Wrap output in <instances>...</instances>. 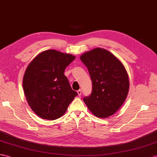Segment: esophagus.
Listing matches in <instances>:
<instances>
[{"label":"esophagus","instance_id":"34e87169","mask_svg":"<svg viewBox=\"0 0 157 157\" xmlns=\"http://www.w3.org/2000/svg\"><path fill=\"white\" fill-rule=\"evenodd\" d=\"M78 95L79 96H80L82 95V90H78Z\"/></svg>","mask_w":157,"mask_h":157}]
</instances>
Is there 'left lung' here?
<instances>
[{
    "label": "left lung",
    "mask_w": 157,
    "mask_h": 157,
    "mask_svg": "<svg viewBox=\"0 0 157 157\" xmlns=\"http://www.w3.org/2000/svg\"><path fill=\"white\" fill-rule=\"evenodd\" d=\"M90 75L91 94L83 98L95 116L105 118L113 115L125 100L129 82L122 63L109 51L95 48L80 57Z\"/></svg>",
    "instance_id": "1"
}]
</instances>
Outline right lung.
Segmentation results:
<instances>
[{"instance_id":"1","label":"right lung","mask_w":157,"mask_h":157,"mask_svg":"<svg viewBox=\"0 0 157 157\" xmlns=\"http://www.w3.org/2000/svg\"><path fill=\"white\" fill-rule=\"evenodd\" d=\"M75 57L54 50L38 54L27 67L23 88L31 109L40 117L55 120L65 113L78 93L64 75Z\"/></svg>"}]
</instances>
